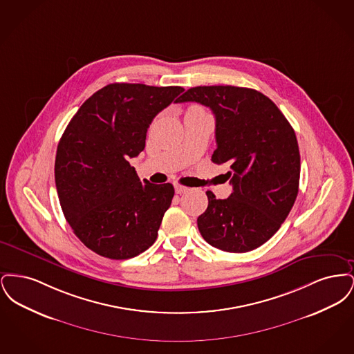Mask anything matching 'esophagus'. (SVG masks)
I'll return each mask as SVG.
<instances>
[{"label": "esophagus", "instance_id": "obj_1", "mask_svg": "<svg viewBox=\"0 0 354 354\" xmlns=\"http://www.w3.org/2000/svg\"><path fill=\"white\" fill-rule=\"evenodd\" d=\"M174 187H175V192L176 194H185V192H187L189 188L188 187H185V185H179V183H175L174 185Z\"/></svg>", "mask_w": 354, "mask_h": 354}]
</instances>
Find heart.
Masks as SVG:
<instances>
[{"instance_id":"b5f03b06","label":"heart","mask_w":354,"mask_h":354,"mask_svg":"<svg viewBox=\"0 0 354 354\" xmlns=\"http://www.w3.org/2000/svg\"><path fill=\"white\" fill-rule=\"evenodd\" d=\"M196 109H199V107L198 106H191L188 110H196Z\"/></svg>"}]
</instances>
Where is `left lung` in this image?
Returning a JSON list of instances; mask_svg holds the SVG:
<instances>
[{"mask_svg":"<svg viewBox=\"0 0 354 354\" xmlns=\"http://www.w3.org/2000/svg\"><path fill=\"white\" fill-rule=\"evenodd\" d=\"M178 102H198L216 119L212 162L228 163L227 199L207 191L198 218L203 239L225 252L263 245L281 227L299 192L300 151L295 130L264 94L236 86L191 87Z\"/></svg>","mask_w":354,"mask_h":354,"instance_id":"1","label":"left lung"}]
</instances>
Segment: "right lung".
<instances>
[{"label":"right lung","instance_id":"add662e5","mask_svg":"<svg viewBox=\"0 0 354 354\" xmlns=\"http://www.w3.org/2000/svg\"><path fill=\"white\" fill-rule=\"evenodd\" d=\"M183 91L107 84L68 122L57 149L55 185L71 230L93 252L124 260L156 240L174 187L140 182L129 159L143 151L152 119Z\"/></svg>","mask_w":354,"mask_h":354}]
</instances>
